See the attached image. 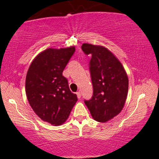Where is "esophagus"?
<instances>
[{"label": "esophagus", "mask_w": 159, "mask_h": 159, "mask_svg": "<svg viewBox=\"0 0 159 159\" xmlns=\"http://www.w3.org/2000/svg\"><path fill=\"white\" fill-rule=\"evenodd\" d=\"M76 95H77V97L79 98V99H80V98H81V93H80V91L76 92Z\"/></svg>", "instance_id": "34e87169"}]
</instances>
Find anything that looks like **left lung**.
Here are the masks:
<instances>
[{
  "mask_svg": "<svg viewBox=\"0 0 159 159\" xmlns=\"http://www.w3.org/2000/svg\"><path fill=\"white\" fill-rule=\"evenodd\" d=\"M90 61L93 97L85 104L94 120L106 122L121 112L128 92V77L121 62L103 46L83 43Z\"/></svg>",
  "mask_w": 159,
  "mask_h": 159,
  "instance_id": "obj_1",
  "label": "left lung"
}]
</instances>
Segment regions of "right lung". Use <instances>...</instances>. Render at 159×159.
Masks as SVG:
<instances>
[{"instance_id": "1", "label": "right lung", "mask_w": 159, "mask_h": 159, "mask_svg": "<svg viewBox=\"0 0 159 159\" xmlns=\"http://www.w3.org/2000/svg\"><path fill=\"white\" fill-rule=\"evenodd\" d=\"M75 47L48 48L35 57L25 77V93L29 105L43 121L61 125L77 102L70 91L62 71Z\"/></svg>"}]
</instances>
